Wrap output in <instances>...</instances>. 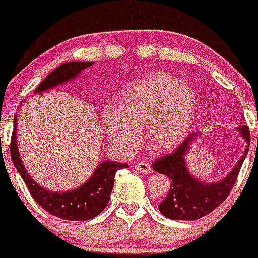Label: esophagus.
Wrapping results in <instances>:
<instances>
[{"label":"esophagus","mask_w":258,"mask_h":258,"mask_svg":"<svg viewBox=\"0 0 258 258\" xmlns=\"http://www.w3.org/2000/svg\"><path fill=\"white\" fill-rule=\"evenodd\" d=\"M135 168L139 171V172L142 173H146V175H150V173H152V167H151L148 163H144V162H138L135 163Z\"/></svg>","instance_id":"obj_1"}]
</instances>
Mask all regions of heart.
<instances>
[{
  "mask_svg": "<svg viewBox=\"0 0 258 258\" xmlns=\"http://www.w3.org/2000/svg\"><path fill=\"white\" fill-rule=\"evenodd\" d=\"M120 110L108 107L104 125L108 136L123 148L134 147L146 124L150 144L171 150L188 135L194 123L198 96L192 87L175 75L155 73L123 90Z\"/></svg>",
  "mask_w": 258,
  "mask_h": 258,
  "instance_id": "1",
  "label": "heart"
}]
</instances>
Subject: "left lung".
Masks as SVG:
<instances>
[{"instance_id":"8db88e82","label":"left lung","mask_w":258,"mask_h":258,"mask_svg":"<svg viewBox=\"0 0 258 258\" xmlns=\"http://www.w3.org/2000/svg\"><path fill=\"white\" fill-rule=\"evenodd\" d=\"M237 131L246 140L248 147L245 148L242 158L234 165V168L217 183H203L192 176L187 168L185 155L198 138V133L189 134L172 154L164 155L154 163L155 171L168 176L172 181L169 192L159 204V211L165 217L172 220L202 219L228 198L237 180L244 159L246 158L250 142V133L246 125L238 127Z\"/></svg>"}]
</instances>
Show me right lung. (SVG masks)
<instances>
[{"label":"right lung","instance_id":"obj_1","mask_svg":"<svg viewBox=\"0 0 258 258\" xmlns=\"http://www.w3.org/2000/svg\"><path fill=\"white\" fill-rule=\"evenodd\" d=\"M93 62H69L60 64L39 83L38 87L35 89V93L39 94L77 78L82 70H85ZM13 124V135L10 142L12 160L21 177L24 179L33 199L42 208L59 219L83 221L98 216L107 207L111 190L114 187L115 173L119 169L127 168L128 164L104 160L96 167L93 176L85 184H82L81 187L68 192H51L38 185V183H35L34 179L26 172L17 146V116H14Z\"/></svg>","mask_w":258,"mask_h":258}]
</instances>
